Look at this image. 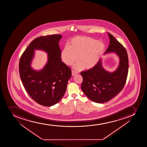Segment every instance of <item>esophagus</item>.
<instances>
[{
  "label": "esophagus",
  "mask_w": 147,
  "mask_h": 147,
  "mask_svg": "<svg viewBox=\"0 0 147 147\" xmlns=\"http://www.w3.org/2000/svg\"><path fill=\"white\" fill-rule=\"evenodd\" d=\"M77 74H78V72H77V71H75V70H72V76H75V75H76Z\"/></svg>",
  "instance_id": "34e87169"
}]
</instances>
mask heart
Segmentation results:
<instances>
[{
  "instance_id": "heart-1",
  "label": "heart",
  "mask_w": 147,
  "mask_h": 147,
  "mask_svg": "<svg viewBox=\"0 0 147 147\" xmlns=\"http://www.w3.org/2000/svg\"><path fill=\"white\" fill-rule=\"evenodd\" d=\"M105 50V43L89 37L79 36L71 40L68 47H65L61 53V57L67 65H75L77 69L84 67L85 69L93 68L102 58Z\"/></svg>"
}]
</instances>
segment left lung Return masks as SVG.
<instances>
[{"label":"left lung","mask_w":147,"mask_h":147,"mask_svg":"<svg viewBox=\"0 0 147 147\" xmlns=\"http://www.w3.org/2000/svg\"><path fill=\"white\" fill-rule=\"evenodd\" d=\"M109 47L105 54L115 53L119 58L117 68L113 72L104 69L102 60L93 68L80 73L83 78L81 88L85 94L97 103L108 102L123 89L128 71V59L127 50L111 34Z\"/></svg>","instance_id":"1"}]
</instances>
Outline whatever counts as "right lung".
Listing matches in <instances>:
<instances>
[{"label": "right lung", "mask_w": 147, "mask_h": 147, "mask_svg": "<svg viewBox=\"0 0 147 147\" xmlns=\"http://www.w3.org/2000/svg\"><path fill=\"white\" fill-rule=\"evenodd\" d=\"M60 34H53L35 38L20 57L19 72L27 93L37 103L51 106L58 103L67 90L71 70L61 61L59 42ZM34 49H41L48 53V62L42 70L32 69L31 64Z\"/></svg>", "instance_id": "1"}]
</instances>
